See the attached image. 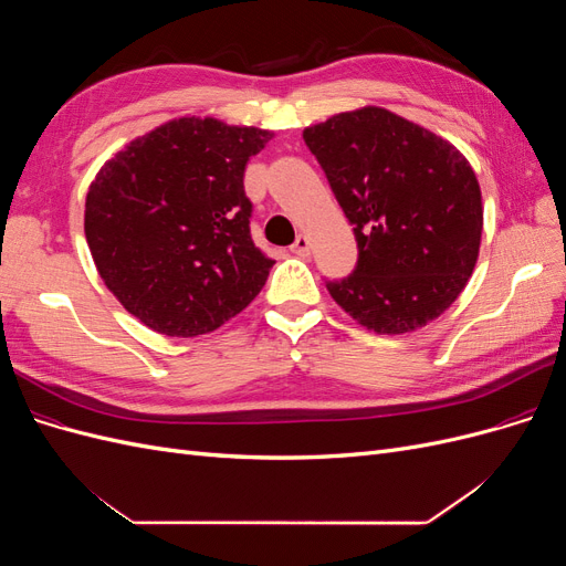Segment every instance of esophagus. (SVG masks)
<instances>
[{
	"mask_svg": "<svg viewBox=\"0 0 566 566\" xmlns=\"http://www.w3.org/2000/svg\"><path fill=\"white\" fill-rule=\"evenodd\" d=\"M310 238H306V235H297V241L293 243V245H290V250H293L297 256H306V254H310Z\"/></svg>",
	"mask_w": 566,
	"mask_h": 566,
	"instance_id": "esophagus-1",
	"label": "esophagus"
}]
</instances>
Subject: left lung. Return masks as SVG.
<instances>
[{
	"mask_svg": "<svg viewBox=\"0 0 566 566\" xmlns=\"http://www.w3.org/2000/svg\"><path fill=\"white\" fill-rule=\"evenodd\" d=\"M354 227L358 260L331 297L368 331L439 318L468 285L482 243V191L468 158L410 119L366 106L304 129Z\"/></svg>",
	"mask_w": 566,
	"mask_h": 566,
	"instance_id": "left-lung-1",
	"label": "left lung"
}]
</instances>
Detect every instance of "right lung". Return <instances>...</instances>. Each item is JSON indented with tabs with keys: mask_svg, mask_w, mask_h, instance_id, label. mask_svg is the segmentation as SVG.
<instances>
[{
	"mask_svg": "<svg viewBox=\"0 0 566 566\" xmlns=\"http://www.w3.org/2000/svg\"><path fill=\"white\" fill-rule=\"evenodd\" d=\"M271 132L179 117L98 169L84 235L106 287L150 331H217L260 295L273 260L254 248L245 165Z\"/></svg>",
	"mask_w": 566,
	"mask_h": 566,
	"instance_id": "add662e5",
	"label": "right lung"
}]
</instances>
